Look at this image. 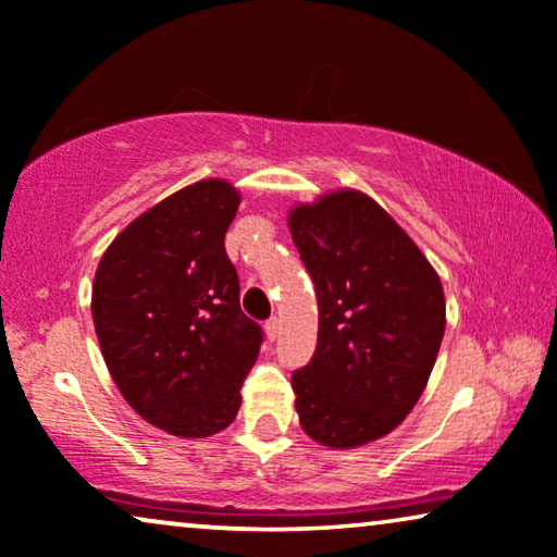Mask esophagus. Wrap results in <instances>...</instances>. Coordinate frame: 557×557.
<instances>
[{
    "mask_svg": "<svg viewBox=\"0 0 557 557\" xmlns=\"http://www.w3.org/2000/svg\"><path fill=\"white\" fill-rule=\"evenodd\" d=\"M278 332H281V322L276 317H271L269 322H265V334H269V339H276Z\"/></svg>",
    "mask_w": 557,
    "mask_h": 557,
    "instance_id": "34e87169",
    "label": "esophagus"
}]
</instances>
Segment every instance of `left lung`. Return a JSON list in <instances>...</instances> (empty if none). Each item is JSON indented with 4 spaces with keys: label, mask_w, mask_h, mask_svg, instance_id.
I'll list each match as a JSON object with an SVG mask.
<instances>
[{
    "label": "left lung",
    "mask_w": 557,
    "mask_h": 557,
    "mask_svg": "<svg viewBox=\"0 0 557 557\" xmlns=\"http://www.w3.org/2000/svg\"><path fill=\"white\" fill-rule=\"evenodd\" d=\"M317 288L319 334L292 385L317 444L355 448L406 421L425 391L446 330V299L408 233L357 189L288 212Z\"/></svg>",
    "instance_id": "left-lung-1"
}]
</instances>
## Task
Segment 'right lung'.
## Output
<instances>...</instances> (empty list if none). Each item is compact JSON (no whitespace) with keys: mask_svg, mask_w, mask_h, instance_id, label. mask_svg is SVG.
<instances>
[{"mask_svg":"<svg viewBox=\"0 0 557 557\" xmlns=\"http://www.w3.org/2000/svg\"><path fill=\"white\" fill-rule=\"evenodd\" d=\"M240 193L195 182L121 231L98 263L94 324L128 406L180 438L227 429L263 332L240 311L225 233Z\"/></svg>","mask_w":557,"mask_h":557,"instance_id":"right-lung-1","label":"right lung"}]
</instances>
